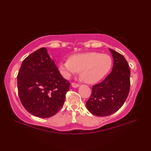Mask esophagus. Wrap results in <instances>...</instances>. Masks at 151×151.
<instances>
[{
  "mask_svg": "<svg viewBox=\"0 0 151 151\" xmlns=\"http://www.w3.org/2000/svg\"><path fill=\"white\" fill-rule=\"evenodd\" d=\"M71 86H72V87L73 88H78V87H79V84H76V83H72L71 84Z\"/></svg>",
  "mask_w": 151,
  "mask_h": 151,
  "instance_id": "esophagus-1",
  "label": "esophagus"
}]
</instances>
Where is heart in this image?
<instances>
[{
	"label": "heart",
	"mask_w": 151,
	"mask_h": 151,
	"mask_svg": "<svg viewBox=\"0 0 151 151\" xmlns=\"http://www.w3.org/2000/svg\"><path fill=\"white\" fill-rule=\"evenodd\" d=\"M112 65L111 57L106 54L88 52L73 54L69 60L59 63L60 73L68 78L81 71V78L88 84L101 81L110 71Z\"/></svg>",
	"instance_id": "heart-1"
}]
</instances>
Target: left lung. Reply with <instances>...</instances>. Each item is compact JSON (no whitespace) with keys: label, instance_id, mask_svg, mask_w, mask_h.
I'll return each mask as SVG.
<instances>
[{"label":"left lung","instance_id":"1","mask_svg":"<svg viewBox=\"0 0 151 151\" xmlns=\"http://www.w3.org/2000/svg\"><path fill=\"white\" fill-rule=\"evenodd\" d=\"M114 58L111 72L103 81L92 88L86 107L91 114L104 117L116 112L121 108L130 90V70L124 57L109 49Z\"/></svg>","mask_w":151,"mask_h":151}]
</instances>
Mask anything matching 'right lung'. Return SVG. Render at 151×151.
<instances>
[{"label": "right lung", "instance_id": "1", "mask_svg": "<svg viewBox=\"0 0 151 151\" xmlns=\"http://www.w3.org/2000/svg\"><path fill=\"white\" fill-rule=\"evenodd\" d=\"M69 86L46 48L36 50L22 61L17 75L18 94L31 114L41 118L55 115L63 106Z\"/></svg>", "mask_w": 151, "mask_h": 151}]
</instances>
